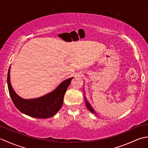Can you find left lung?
Here are the masks:
<instances>
[{
	"label": "left lung",
	"mask_w": 148,
	"mask_h": 148,
	"mask_svg": "<svg viewBox=\"0 0 148 148\" xmlns=\"http://www.w3.org/2000/svg\"><path fill=\"white\" fill-rule=\"evenodd\" d=\"M86 107H87V108L91 112H93V113H95V112H94V111L93 110V109H92V107H91V106L89 104V103L87 102V100H86Z\"/></svg>",
	"instance_id": "left-lung-1"
}]
</instances>
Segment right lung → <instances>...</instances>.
Masks as SVG:
<instances>
[{
	"instance_id": "obj_1",
	"label": "right lung",
	"mask_w": 148,
	"mask_h": 148,
	"mask_svg": "<svg viewBox=\"0 0 148 148\" xmlns=\"http://www.w3.org/2000/svg\"><path fill=\"white\" fill-rule=\"evenodd\" d=\"M10 69L8 73V86L12 101L19 111L36 118H48L54 116L61 109L64 95L72 77L65 80L54 91L35 99H23L17 95L10 83Z\"/></svg>"
}]
</instances>
